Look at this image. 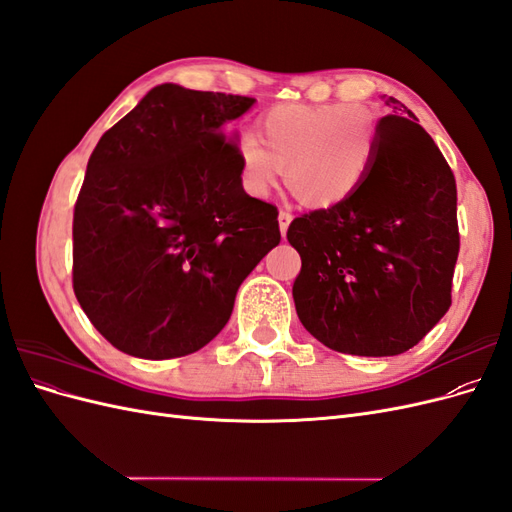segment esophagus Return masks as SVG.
<instances>
[{
	"instance_id": "34e87169",
	"label": "esophagus",
	"mask_w": 512,
	"mask_h": 512,
	"mask_svg": "<svg viewBox=\"0 0 512 512\" xmlns=\"http://www.w3.org/2000/svg\"><path fill=\"white\" fill-rule=\"evenodd\" d=\"M277 220H280V230H282V237L286 235V230H288V226H290V222H292V213L290 211H280V215H277Z\"/></svg>"
}]
</instances>
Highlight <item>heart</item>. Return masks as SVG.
Returning a JSON list of instances; mask_svg holds the SVG:
<instances>
[{
  "mask_svg": "<svg viewBox=\"0 0 512 512\" xmlns=\"http://www.w3.org/2000/svg\"><path fill=\"white\" fill-rule=\"evenodd\" d=\"M239 138L245 190L265 196L284 166L290 190L309 207H335L363 188L380 153L376 115L363 106L282 104Z\"/></svg>",
  "mask_w": 512,
  "mask_h": 512,
  "instance_id": "heart-1",
  "label": "heart"
}]
</instances>
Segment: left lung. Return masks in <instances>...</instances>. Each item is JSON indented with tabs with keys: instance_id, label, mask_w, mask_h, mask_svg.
Instances as JSON below:
<instances>
[{
	"instance_id": "1",
	"label": "left lung",
	"mask_w": 512,
	"mask_h": 512,
	"mask_svg": "<svg viewBox=\"0 0 512 512\" xmlns=\"http://www.w3.org/2000/svg\"><path fill=\"white\" fill-rule=\"evenodd\" d=\"M380 153L344 203L294 218L299 320L327 348L356 356L410 350L451 307L459 254L457 185L414 113L386 98Z\"/></svg>"
}]
</instances>
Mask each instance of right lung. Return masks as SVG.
<instances>
[{"label": "right lung", "instance_id": "add662e5", "mask_svg": "<svg viewBox=\"0 0 512 512\" xmlns=\"http://www.w3.org/2000/svg\"><path fill=\"white\" fill-rule=\"evenodd\" d=\"M256 100L153 87L106 130L74 205L72 286L91 324L138 359L207 346L280 243L277 207L245 194L226 123Z\"/></svg>", "mask_w": 512, "mask_h": 512}]
</instances>
